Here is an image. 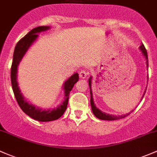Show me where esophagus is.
<instances>
[{
    "label": "esophagus",
    "mask_w": 157,
    "mask_h": 157,
    "mask_svg": "<svg viewBox=\"0 0 157 157\" xmlns=\"http://www.w3.org/2000/svg\"><path fill=\"white\" fill-rule=\"evenodd\" d=\"M89 74V72L87 71V70H82L80 72H79V76L82 78H85L87 76V75Z\"/></svg>",
    "instance_id": "1"
}]
</instances>
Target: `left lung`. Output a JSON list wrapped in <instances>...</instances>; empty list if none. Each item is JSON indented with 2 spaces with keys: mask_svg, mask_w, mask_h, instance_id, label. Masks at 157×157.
<instances>
[{
  "mask_svg": "<svg viewBox=\"0 0 157 157\" xmlns=\"http://www.w3.org/2000/svg\"><path fill=\"white\" fill-rule=\"evenodd\" d=\"M140 49H141V51L142 52L144 56L145 57L146 62H147V68H148L147 52V50H146L145 47H144V45L143 44H141V45H140ZM88 83H89V86H90V105H91V109H92L93 112H94V115H95L96 117H97V118H99L100 120H106V121H114V120H119V119H121V118H124V117H126V116H128L129 114H130V112H129V113H128V114H124V115L116 116V115H112V114H105V113L101 112V111L99 110V109H97V108L95 106V105H94V99H93L92 90H91V77H90V79H89ZM145 92H146V90H145ZM144 94H145V93H144ZM144 95H143L142 98L144 97Z\"/></svg>",
  "mask_w": 157,
  "mask_h": 157,
  "instance_id": "1",
  "label": "left lung"
}]
</instances>
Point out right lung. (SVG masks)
<instances>
[{"label": "right lung", "mask_w": 157, "mask_h": 157, "mask_svg": "<svg viewBox=\"0 0 157 157\" xmlns=\"http://www.w3.org/2000/svg\"><path fill=\"white\" fill-rule=\"evenodd\" d=\"M48 28H49L48 26L36 27V28L32 29L29 33H27L24 37L21 38L18 42L16 47H15L14 53H13V63H12L10 72L12 87H13L15 97H16L19 107L25 114L30 116L31 118L39 121H42V122L55 121V120L60 118L63 115L65 110L67 109L70 93L74 85L78 81V73L73 74L68 80H67V82L64 83V86H63V90H64L65 94L64 100H63V103L56 109L42 110L39 108H36L34 105L28 103L25 99L24 97L21 95L19 88L18 87V82L16 81V78H17L16 74H17V67L18 63L21 61L28 48L37 38V33L46 31Z\"/></svg>", "instance_id": "right-lung-1"}]
</instances>
